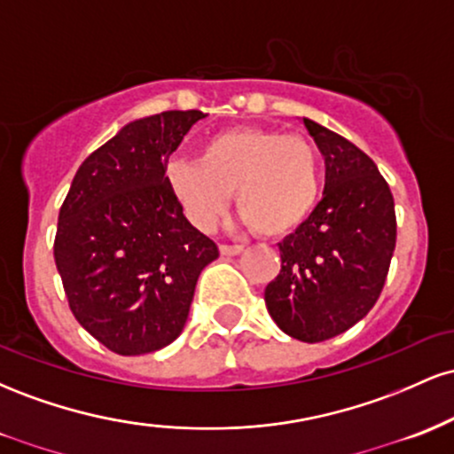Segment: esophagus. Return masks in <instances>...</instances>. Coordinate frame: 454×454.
<instances>
[{"label":"esophagus","mask_w":454,"mask_h":454,"mask_svg":"<svg viewBox=\"0 0 454 454\" xmlns=\"http://www.w3.org/2000/svg\"><path fill=\"white\" fill-rule=\"evenodd\" d=\"M243 245H220L222 256H239V254H243Z\"/></svg>","instance_id":"esophagus-1"}]
</instances>
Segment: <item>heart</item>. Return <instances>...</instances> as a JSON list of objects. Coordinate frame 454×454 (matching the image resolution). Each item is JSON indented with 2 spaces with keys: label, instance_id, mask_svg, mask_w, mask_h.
<instances>
[{
  "label": "heart",
  "instance_id": "obj_1",
  "mask_svg": "<svg viewBox=\"0 0 454 454\" xmlns=\"http://www.w3.org/2000/svg\"><path fill=\"white\" fill-rule=\"evenodd\" d=\"M164 181L198 231H213L237 192L239 211L262 237L299 231L320 200V164L309 140L237 126L211 134L198 160L175 158Z\"/></svg>",
  "mask_w": 454,
  "mask_h": 454
}]
</instances>
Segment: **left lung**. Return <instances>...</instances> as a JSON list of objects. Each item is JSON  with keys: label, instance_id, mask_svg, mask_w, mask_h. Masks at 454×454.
I'll return each mask as SVG.
<instances>
[{"label": "left lung", "instance_id": "obj_1", "mask_svg": "<svg viewBox=\"0 0 454 454\" xmlns=\"http://www.w3.org/2000/svg\"><path fill=\"white\" fill-rule=\"evenodd\" d=\"M325 155V194L299 231L279 243L281 270L264 290L286 335L317 343L341 335L376 305L397 241L390 187L350 140L303 117Z\"/></svg>", "mask_w": 454, "mask_h": 454}]
</instances>
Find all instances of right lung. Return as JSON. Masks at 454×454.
Listing matches in <instances>:
<instances>
[{
  "instance_id": "1",
  "label": "right lung",
  "mask_w": 454,
  "mask_h": 454,
  "mask_svg": "<svg viewBox=\"0 0 454 454\" xmlns=\"http://www.w3.org/2000/svg\"><path fill=\"white\" fill-rule=\"evenodd\" d=\"M200 111L129 121L81 164L59 211L55 264L78 325L108 350L138 356L184 331L200 270L220 252L164 181Z\"/></svg>"
}]
</instances>
